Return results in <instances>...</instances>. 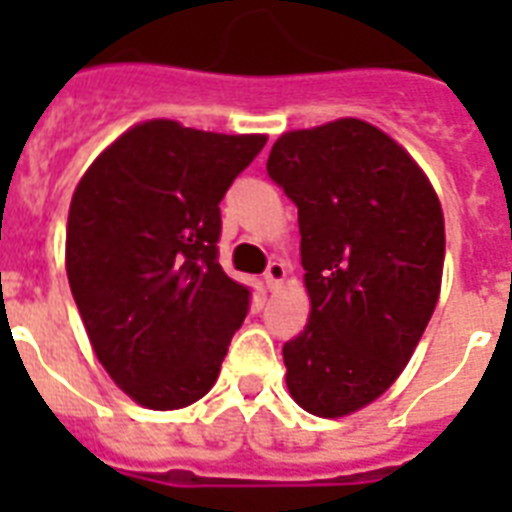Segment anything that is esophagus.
I'll use <instances>...</instances> for the list:
<instances>
[{
	"label": "esophagus",
	"mask_w": 512,
	"mask_h": 512,
	"mask_svg": "<svg viewBox=\"0 0 512 512\" xmlns=\"http://www.w3.org/2000/svg\"><path fill=\"white\" fill-rule=\"evenodd\" d=\"M284 279H287V268H284V263H271L263 276V284L268 292H276V289L284 284Z\"/></svg>",
	"instance_id": "1"
}]
</instances>
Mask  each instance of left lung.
<instances>
[{"instance_id":"obj_1","label":"left lung","mask_w":512,"mask_h":512,"mask_svg":"<svg viewBox=\"0 0 512 512\" xmlns=\"http://www.w3.org/2000/svg\"><path fill=\"white\" fill-rule=\"evenodd\" d=\"M268 175L297 204L308 324L284 345L289 396L348 417L409 364L436 311L444 212L404 146L364 119L284 132Z\"/></svg>"}]
</instances>
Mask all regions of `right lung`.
<instances>
[{
    "mask_svg": "<svg viewBox=\"0 0 512 512\" xmlns=\"http://www.w3.org/2000/svg\"><path fill=\"white\" fill-rule=\"evenodd\" d=\"M265 140L151 119L76 185L68 284L95 356L135 404L172 412L217 382L249 305L217 263L220 201Z\"/></svg>",
    "mask_w": 512,
    "mask_h": 512,
    "instance_id": "add662e5",
    "label": "right lung"
}]
</instances>
